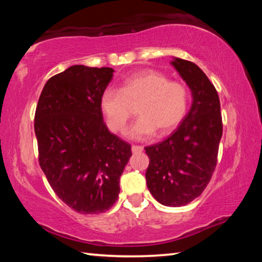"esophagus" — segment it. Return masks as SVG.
<instances>
[{"label":"esophagus","mask_w":262,"mask_h":262,"mask_svg":"<svg viewBox=\"0 0 262 262\" xmlns=\"http://www.w3.org/2000/svg\"><path fill=\"white\" fill-rule=\"evenodd\" d=\"M132 151L133 154H140L143 151V147H141V145H132Z\"/></svg>","instance_id":"esophagus-1"}]
</instances>
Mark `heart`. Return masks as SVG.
Masks as SVG:
<instances>
[{
    "instance_id": "heart-1",
    "label": "heart",
    "mask_w": 262,
    "mask_h": 262,
    "mask_svg": "<svg viewBox=\"0 0 262 262\" xmlns=\"http://www.w3.org/2000/svg\"><path fill=\"white\" fill-rule=\"evenodd\" d=\"M137 104L140 115L127 130L130 140H145L158 132L166 135L184 120L188 107V92L179 82H172L156 70L132 75L123 81L120 91L106 89L99 98V107L111 130L122 132Z\"/></svg>"
}]
</instances>
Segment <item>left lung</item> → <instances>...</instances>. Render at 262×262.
Wrapping results in <instances>:
<instances>
[{
    "mask_svg": "<svg viewBox=\"0 0 262 262\" xmlns=\"http://www.w3.org/2000/svg\"><path fill=\"white\" fill-rule=\"evenodd\" d=\"M171 64L189 88L192 105L173 134L144 148L149 156L145 179L159 203L181 207L200 196L209 184L223 126L219 95L206 74L179 57Z\"/></svg>",
    "mask_w": 262,
    "mask_h": 262,
    "instance_id": "1",
    "label": "left lung"
}]
</instances>
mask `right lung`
<instances>
[{
  "mask_svg": "<svg viewBox=\"0 0 262 262\" xmlns=\"http://www.w3.org/2000/svg\"><path fill=\"white\" fill-rule=\"evenodd\" d=\"M112 68L72 66L48 79L35 110L39 164L51 187L79 214L108 210L120 193L130 144L106 127L99 98Z\"/></svg>",
  "mask_w": 262,
  "mask_h": 262,
  "instance_id": "1",
  "label": "right lung"
}]
</instances>
